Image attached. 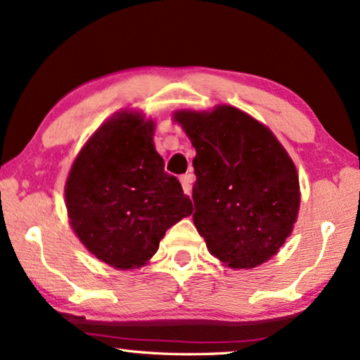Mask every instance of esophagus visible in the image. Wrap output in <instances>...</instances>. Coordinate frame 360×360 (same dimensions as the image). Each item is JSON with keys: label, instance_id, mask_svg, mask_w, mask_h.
Masks as SVG:
<instances>
[{"label": "esophagus", "instance_id": "34e87169", "mask_svg": "<svg viewBox=\"0 0 360 360\" xmlns=\"http://www.w3.org/2000/svg\"><path fill=\"white\" fill-rule=\"evenodd\" d=\"M180 181H181V186H184V191L186 195L191 193V184H193V175L191 174H185L180 176Z\"/></svg>", "mask_w": 360, "mask_h": 360}]
</instances>
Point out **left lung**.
Instances as JSON below:
<instances>
[{
  "label": "left lung",
  "mask_w": 360,
  "mask_h": 360,
  "mask_svg": "<svg viewBox=\"0 0 360 360\" xmlns=\"http://www.w3.org/2000/svg\"><path fill=\"white\" fill-rule=\"evenodd\" d=\"M196 149L193 223L211 255L252 269L282 248L300 208L297 169L267 127L233 106L175 115Z\"/></svg>",
  "instance_id": "left-lung-1"
}]
</instances>
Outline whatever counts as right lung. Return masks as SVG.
Wrapping results in <instances>:
<instances>
[{
    "mask_svg": "<svg viewBox=\"0 0 360 360\" xmlns=\"http://www.w3.org/2000/svg\"><path fill=\"white\" fill-rule=\"evenodd\" d=\"M152 136V121L120 112L91 136L68 175L72 228L111 267L146 264L165 231L193 211L176 176L164 170Z\"/></svg>",
    "mask_w": 360,
    "mask_h": 360,
    "instance_id": "obj_1",
    "label": "right lung"
}]
</instances>
